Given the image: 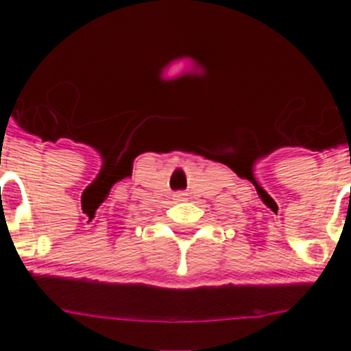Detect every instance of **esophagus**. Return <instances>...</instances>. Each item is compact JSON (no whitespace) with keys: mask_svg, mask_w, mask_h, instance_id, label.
Returning <instances> with one entry per match:
<instances>
[{"mask_svg":"<svg viewBox=\"0 0 351 351\" xmlns=\"http://www.w3.org/2000/svg\"><path fill=\"white\" fill-rule=\"evenodd\" d=\"M173 197H176V200H184V193H182V191H178Z\"/></svg>","mask_w":351,"mask_h":351,"instance_id":"34e87169","label":"esophagus"}]
</instances>
